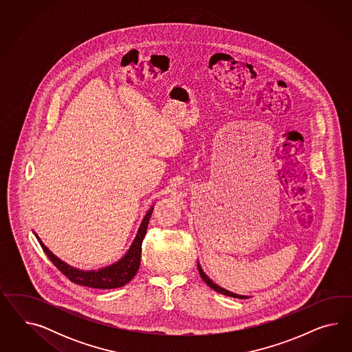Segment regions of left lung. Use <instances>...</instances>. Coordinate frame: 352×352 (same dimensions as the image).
Listing matches in <instances>:
<instances>
[{
  "label": "left lung",
  "mask_w": 352,
  "mask_h": 352,
  "mask_svg": "<svg viewBox=\"0 0 352 352\" xmlns=\"http://www.w3.org/2000/svg\"><path fill=\"white\" fill-rule=\"evenodd\" d=\"M197 268H199V274H200V276L203 277V280L205 281V283H206V285H208V287H210L212 289H214L215 292H218V293H222V294H224V296H228V297H234V298H249L248 296H240V294H236V293H232V292H230V290H226V289L221 288L219 285H217L214 281H212L209 277L206 276V274L204 272L203 268H201V266H200V263H199V262H197Z\"/></svg>",
  "instance_id": "8db88e82"
}]
</instances>
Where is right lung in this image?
Masks as SVG:
<instances>
[{
	"label": "right lung",
	"mask_w": 352,
	"mask_h": 352,
	"mask_svg": "<svg viewBox=\"0 0 352 352\" xmlns=\"http://www.w3.org/2000/svg\"><path fill=\"white\" fill-rule=\"evenodd\" d=\"M152 210H153V206L144 215L140 227H139L138 234L135 236L131 246L129 248L128 253L116 263L100 268V270H96V271H84V270H78V268L67 265L62 259L54 256L53 253L45 246L41 239L37 234H36L40 245L43 248L45 254L49 256V259L53 262L54 266L56 267L63 275L68 277L72 283L94 289L120 288V287H124L125 284H128L129 281L135 276L139 266H140L142 241L147 232Z\"/></svg>",
	"instance_id": "add662e5"
}]
</instances>
